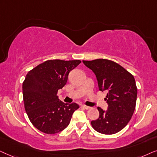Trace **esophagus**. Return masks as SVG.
Returning a JSON list of instances; mask_svg holds the SVG:
<instances>
[{"label": "esophagus", "instance_id": "34e87169", "mask_svg": "<svg viewBox=\"0 0 157 157\" xmlns=\"http://www.w3.org/2000/svg\"><path fill=\"white\" fill-rule=\"evenodd\" d=\"M82 107L83 108H85V109H86V110H89L90 108V107H89V106H87V105H82Z\"/></svg>", "mask_w": 157, "mask_h": 157}]
</instances>
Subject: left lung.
Returning <instances> with one entry per match:
<instances>
[{"label": "left lung", "instance_id": "1", "mask_svg": "<svg viewBox=\"0 0 157 157\" xmlns=\"http://www.w3.org/2000/svg\"><path fill=\"white\" fill-rule=\"evenodd\" d=\"M83 63L95 73L100 91L108 93L105 111L98 107L99 118L92 121V127L103 134H114L125 128L135 110L137 87L134 77L126 69L111 60L97 59Z\"/></svg>", "mask_w": 157, "mask_h": 157}]
</instances>
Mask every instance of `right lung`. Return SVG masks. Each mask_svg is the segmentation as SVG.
<instances>
[{"label":"right lung","mask_w":157,"mask_h":157,"mask_svg":"<svg viewBox=\"0 0 157 157\" xmlns=\"http://www.w3.org/2000/svg\"><path fill=\"white\" fill-rule=\"evenodd\" d=\"M80 60L51 59L39 64L27 73L23 82V99L29 120L41 132L54 134L70 124L77 103L59 100L58 90L66 85L71 70Z\"/></svg>","instance_id":"add662e5"}]
</instances>
